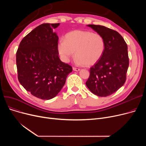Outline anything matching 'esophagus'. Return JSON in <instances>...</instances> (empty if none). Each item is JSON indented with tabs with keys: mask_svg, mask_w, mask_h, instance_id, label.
<instances>
[{
	"mask_svg": "<svg viewBox=\"0 0 146 146\" xmlns=\"http://www.w3.org/2000/svg\"><path fill=\"white\" fill-rule=\"evenodd\" d=\"M73 70L74 71H76V72H78L80 70V68H76V67H73Z\"/></svg>",
	"mask_w": 146,
	"mask_h": 146,
	"instance_id": "1",
	"label": "esophagus"
}]
</instances>
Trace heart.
Instances as JSON below:
<instances>
[{"instance_id":"heart-1","label":"heart","mask_w":146,"mask_h":146,"mask_svg":"<svg viewBox=\"0 0 146 146\" xmlns=\"http://www.w3.org/2000/svg\"><path fill=\"white\" fill-rule=\"evenodd\" d=\"M57 50L64 62H68L75 52L76 64L90 66L102 57L105 50V41L99 34L76 30L67 33L64 40L58 41Z\"/></svg>"}]
</instances>
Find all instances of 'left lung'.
<instances>
[{
  "label": "left lung",
  "instance_id": "8db88e82",
  "mask_svg": "<svg viewBox=\"0 0 146 146\" xmlns=\"http://www.w3.org/2000/svg\"><path fill=\"white\" fill-rule=\"evenodd\" d=\"M101 34L105 41V50L101 58L90 69L86 82L94 94L105 97L124 85L129 66L127 45L116 31L102 25H88Z\"/></svg>",
  "mask_w": 146,
  "mask_h": 146
}]
</instances>
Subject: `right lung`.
<instances>
[{
    "mask_svg": "<svg viewBox=\"0 0 146 146\" xmlns=\"http://www.w3.org/2000/svg\"><path fill=\"white\" fill-rule=\"evenodd\" d=\"M59 25L38 26L23 38L17 52L20 83L33 96L44 100L54 98L72 72V67L58 57V37L53 29Z\"/></svg>",
    "mask_w": 146,
    "mask_h": 146,
    "instance_id": "right-lung-1",
    "label": "right lung"
}]
</instances>
